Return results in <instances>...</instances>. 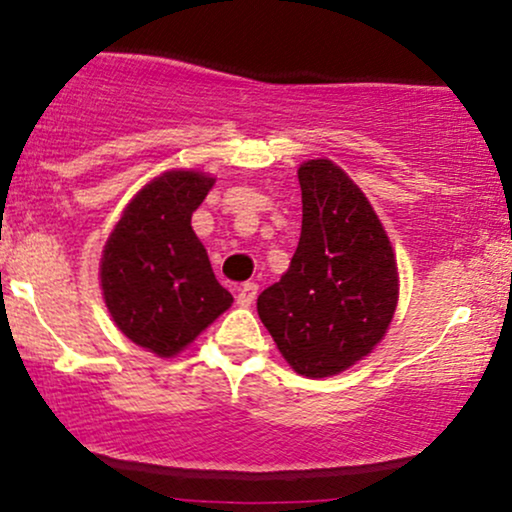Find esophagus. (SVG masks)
<instances>
[{
  "instance_id": "esophagus-1",
  "label": "esophagus",
  "mask_w": 512,
  "mask_h": 512,
  "mask_svg": "<svg viewBox=\"0 0 512 512\" xmlns=\"http://www.w3.org/2000/svg\"><path fill=\"white\" fill-rule=\"evenodd\" d=\"M255 298H257V284H252V281H248V284H243L238 289V305H245V308H248V305L255 303Z\"/></svg>"
}]
</instances>
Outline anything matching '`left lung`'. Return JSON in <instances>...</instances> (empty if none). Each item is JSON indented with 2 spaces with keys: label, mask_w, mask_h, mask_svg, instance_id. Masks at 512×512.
<instances>
[{
  "label": "left lung",
  "mask_w": 512,
  "mask_h": 512,
  "mask_svg": "<svg viewBox=\"0 0 512 512\" xmlns=\"http://www.w3.org/2000/svg\"><path fill=\"white\" fill-rule=\"evenodd\" d=\"M303 226L289 272L257 313L289 366L330 378L378 346L399 298L397 260L361 187L327 158L298 168Z\"/></svg>",
  "instance_id": "8db88e82"
}]
</instances>
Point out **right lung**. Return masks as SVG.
<instances>
[{"label": "right lung", "mask_w": 512, "mask_h": 512, "mask_svg": "<svg viewBox=\"0 0 512 512\" xmlns=\"http://www.w3.org/2000/svg\"><path fill=\"white\" fill-rule=\"evenodd\" d=\"M211 185L197 170H168L134 195L105 243L108 313L127 339L161 358L195 342L233 303L192 231V211Z\"/></svg>", "instance_id": "1"}]
</instances>
